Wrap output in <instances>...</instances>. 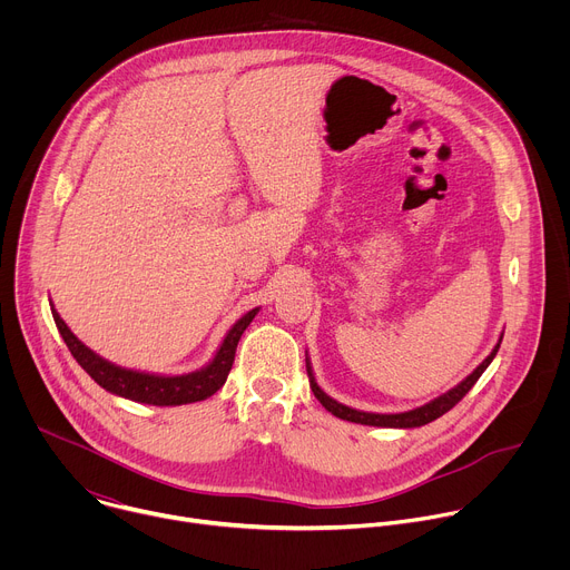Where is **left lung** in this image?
Returning a JSON list of instances; mask_svg holds the SVG:
<instances>
[{"mask_svg": "<svg viewBox=\"0 0 570 570\" xmlns=\"http://www.w3.org/2000/svg\"><path fill=\"white\" fill-rule=\"evenodd\" d=\"M501 341L503 336L499 338L497 347L492 350V354L487 356L466 379H462L455 387H451L449 392L435 396L433 401L420 405V409H413V411H405V413H365V411H356V409H350V405L332 399L327 392H324L317 381H315V374H313V367H311V361L306 356V374H308V383H311V390L315 394V399L327 409L332 415H336L338 420H347V422H354V424H365V426H381V429H417V426H424V424H431L435 422L438 417H442L444 413H449L453 405L473 387V383L480 379V374L490 367V363L494 361L499 347H501Z\"/></svg>", "mask_w": 570, "mask_h": 570, "instance_id": "left-lung-1", "label": "left lung"}]
</instances>
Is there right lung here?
Masks as SVG:
<instances>
[{
  "instance_id": "add662e5",
  "label": "right lung",
  "mask_w": 570,
  "mask_h": 570,
  "mask_svg": "<svg viewBox=\"0 0 570 570\" xmlns=\"http://www.w3.org/2000/svg\"><path fill=\"white\" fill-rule=\"evenodd\" d=\"M257 313H259V306L248 311L246 315L238 317L232 324V330L225 334L220 347L216 350L214 358L205 367L189 372V374L169 376V374H150V372L128 370V367L106 361L104 356H99L97 352H92L90 347L80 343L67 327L65 320L58 315V311L51 306L56 327H58L65 345L69 347L71 356L76 358V363L83 367L104 390H108L117 396L137 401V403H148V405L196 403V401H205L216 390H220L232 370L236 345Z\"/></svg>"
}]
</instances>
